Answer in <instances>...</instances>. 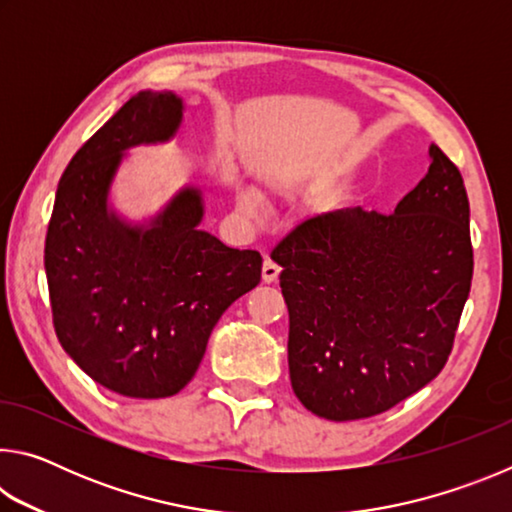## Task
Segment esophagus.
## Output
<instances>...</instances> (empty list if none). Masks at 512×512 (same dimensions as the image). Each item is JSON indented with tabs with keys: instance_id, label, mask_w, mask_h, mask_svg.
<instances>
[{
	"instance_id": "34e87169",
	"label": "esophagus",
	"mask_w": 512,
	"mask_h": 512,
	"mask_svg": "<svg viewBox=\"0 0 512 512\" xmlns=\"http://www.w3.org/2000/svg\"><path fill=\"white\" fill-rule=\"evenodd\" d=\"M277 277H280V266H277L275 262H271V259H266L264 266H262V280L266 284H271V282L277 280Z\"/></svg>"
}]
</instances>
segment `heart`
I'll return each mask as SVG.
<instances>
[{"instance_id": "heart-1", "label": "heart", "mask_w": 512, "mask_h": 512, "mask_svg": "<svg viewBox=\"0 0 512 512\" xmlns=\"http://www.w3.org/2000/svg\"><path fill=\"white\" fill-rule=\"evenodd\" d=\"M239 207L246 214H257L262 210V196L253 187H241L239 189Z\"/></svg>"}]
</instances>
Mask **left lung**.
<instances>
[{
  "mask_svg": "<svg viewBox=\"0 0 512 512\" xmlns=\"http://www.w3.org/2000/svg\"><path fill=\"white\" fill-rule=\"evenodd\" d=\"M395 214L314 216L271 253L289 307V375L305 409L384 413L445 368L472 284L470 201L436 144Z\"/></svg>",
  "mask_w": 512,
  "mask_h": 512,
  "instance_id": "obj_1",
  "label": "left lung"
}]
</instances>
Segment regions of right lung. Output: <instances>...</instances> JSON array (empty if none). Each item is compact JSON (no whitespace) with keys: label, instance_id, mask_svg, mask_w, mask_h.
Segmentation results:
<instances>
[{"label":"right lung","instance_id":"obj_1","mask_svg":"<svg viewBox=\"0 0 512 512\" xmlns=\"http://www.w3.org/2000/svg\"><path fill=\"white\" fill-rule=\"evenodd\" d=\"M183 115L176 92L128 99L67 164L45 241L60 345L97 384L140 400L183 391L223 311L262 277L257 250L201 230L205 203L194 185L144 221L110 203L126 151L171 142Z\"/></svg>","mask_w":512,"mask_h":512}]
</instances>
